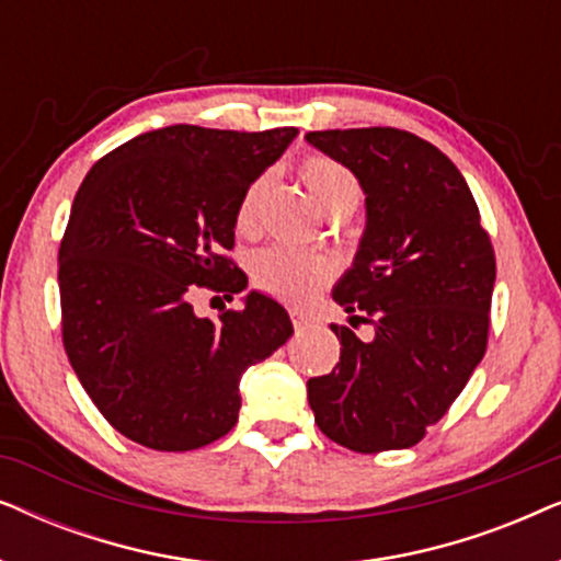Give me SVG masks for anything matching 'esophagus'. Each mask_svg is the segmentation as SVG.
Returning a JSON list of instances; mask_svg holds the SVG:
<instances>
[{"mask_svg":"<svg viewBox=\"0 0 561 561\" xmlns=\"http://www.w3.org/2000/svg\"><path fill=\"white\" fill-rule=\"evenodd\" d=\"M290 321H294L296 332H304V329H309L313 324V319L309 317V313H304V311H298V309L290 311Z\"/></svg>","mask_w":561,"mask_h":561,"instance_id":"34e87169","label":"esophagus"}]
</instances>
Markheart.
Instances as JSON below:
<instances>
[{
    "instance_id": "obj_1",
    "label": "heart",
    "mask_w": 561,
    "mask_h": 561,
    "mask_svg": "<svg viewBox=\"0 0 561 561\" xmlns=\"http://www.w3.org/2000/svg\"><path fill=\"white\" fill-rule=\"evenodd\" d=\"M298 175L317 198V204L324 209L329 217L347 219L357 209L363 188L355 173L340 160L327 156H306L298 163ZM267 186H271V175L260 173L257 179L248 183L242 191L240 202H237L234 225L240 232H255L260 219V206L265 202ZM332 278V265L324 257L306 255L288 248H271L263 250L252 263V280L267 296L278 298V301L301 306L311 301Z\"/></svg>"
}]
</instances>
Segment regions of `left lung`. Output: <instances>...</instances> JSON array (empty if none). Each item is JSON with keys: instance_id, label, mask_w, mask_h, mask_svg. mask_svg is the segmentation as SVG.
<instances>
[{"instance_id": "left-lung-1", "label": "left lung", "mask_w": 561, "mask_h": 561, "mask_svg": "<svg viewBox=\"0 0 561 561\" xmlns=\"http://www.w3.org/2000/svg\"><path fill=\"white\" fill-rule=\"evenodd\" d=\"M365 191L367 227L355 263L334 286L363 342L332 324L340 363L309 380L313 419L352 451L405 449L424 439L480 365L495 286L493 242L457 165L396 127L306 135Z\"/></svg>"}]
</instances>
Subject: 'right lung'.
I'll use <instances>...</instances> for the list:
<instances>
[{
	"mask_svg": "<svg viewBox=\"0 0 561 561\" xmlns=\"http://www.w3.org/2000/svg\"><path fill=\"white\" fill-rule=\"evenodd\" d=\"M296 135L173 125L83 179L58 250L60 329L83 390L127 439L158 451L217 442L237 424L242 373L294 334L257 290L219 321L196 317L194 298L248 288L227 257L237 202Z\"/></svg>",
	"mask_w": 561,
	"mask_h": 561,
	"instance_id": "1",
	"label": "right lung"
}]
</instances>
